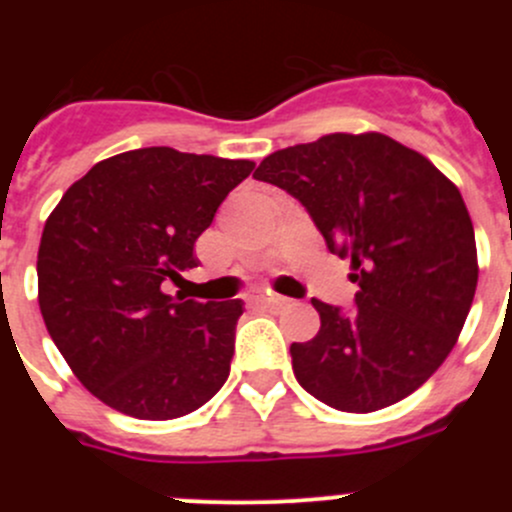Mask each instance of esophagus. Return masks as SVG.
<instances>
[{"label":"esophagus","mask_w":512,"mask_h":512,"mask_svg":"<svg viewBox=\"0 0 512 512\" xmlns=\"http://www.w3.org/2000/svg\"><path fill=\"white\" fill-rule=\"evenodd\" d=\"M252 302L260 304V307H282V304H287V299L277 297V294H255Z\"/></svg>","instance_id":"esophagus-1"}]
</instances>
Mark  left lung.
Here are the masks:
<instances>
[{"label": "left lung", "instance_id": "left-lung-1", "mask_svg": "<svg viewBox=\"0 0 512 512\" xmlns=\"http://www.w3.org/2000/svg\"><path fill=\"white\" fill-rule=\"evenodd\" d=\"M255 178L307 208L359 285L354 312L312 299L322 327L289 347L299 386L347 414L414 394L451 354L476 294V235L461 190L376 131L282 148Z\"/></svg>", "mask_w": 512, "mask_h": 512}]
</instances>
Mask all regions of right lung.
<instances>
[{
	"instance_id": "1",
	"label": "right lung",
	"mask_w": 512,
	"mask_h": 512,
	"mask_svg": "<svg viewBox=\"0 0 512 512\" xmlns=\"http://www.w3.org/2000/svg\"><path fill=\"white\" fill-rule=\"evenodd\" d=\"M252 160L138 148L96 163L46 218L39 309L76 379L111 409L168 421L208 404L230 374L240 299H173L195 240Z\"/></svg>"
}]
</instances>
